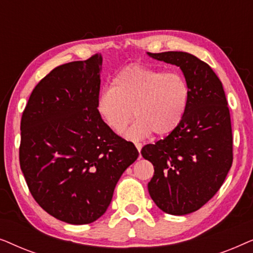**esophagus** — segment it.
<instances>
[{
	"label": "esophagus",
	"mask_w": 253,
	"mask_h": 253,
	"mask_svg": "<svg viewBox=\"0 0 253 253\" xmlns=\"http://www.w3.org/2000/svg\"><path fill=\"white\" fill-rule=\"evenodd\" d=\"M134 145H136V147H137V150H138V152H140V150H141V147H143V145H141L140 143H134Z\"/></svg>",
	"instance_id": "esophagus-1"
}]
</instances>
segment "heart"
Listing matches in <instances>:
<instances>
[{"mask_svg": "<svg viewBox=\"0 0 253 253\" xmlns=\"http://www.w3.org/2000/svg\"><path fill=\"white\" fill-rule=\"evenodd\" d=\"M190 88L185 78L176 72L132 65L121 70L96 100V110L116 133L126 131L130 139H141L152 131L165 136L174 131L184 117Z\"/></svg>", "mask_w": 253, "mask_h": 253, "instance_id": "heart-1", "label": "heart"}]
</instances>
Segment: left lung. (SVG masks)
Instances as JSON below:
<instances>
[{
    "mask_svg": "<svg viewBox=\"0 0 253 253\" xmlns=\"http://www.w3.org/2000/svg\"><path fill=\"white\" fill-rule=\"evenodd\" d=\"M148 55L181 68L190 88L177 127L140 152L154 166L151 198L164 212L185 215L213 198L233 165L229 108L222 83L205 62L184 51Z\"/></svg>",
    "mask_w": 253,
    "mask_h": 253,
    "instance_id": "1",
    "label": "left lung"
}]
</instances>
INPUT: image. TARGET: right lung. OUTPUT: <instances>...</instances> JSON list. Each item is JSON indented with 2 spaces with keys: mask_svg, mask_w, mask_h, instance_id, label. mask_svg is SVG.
I'll return each instance as SVG.
<instances>
[{
  "mask_svg": "<svg viewBox=\"0 0 253 253\" xmlns=\"http://www.w3.org/2000/svg\"><path fill=\"white\" fill-rule=\"evenodd\" d=\"M101 55L53 69L39 82L20 121L19 164L31 195L51 216L94 222L108 209L137 148L96 110Z\"/></svg>",
  "mask_w": 253,
  "mask_h": 253,
  "instance_id": "1",
  "label": "right lung"
}]
</instances>
